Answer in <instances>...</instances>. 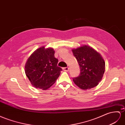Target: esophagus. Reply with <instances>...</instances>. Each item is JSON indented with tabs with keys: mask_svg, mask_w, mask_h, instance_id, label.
Here are the masks:
<instances>
[{
	"mask_svg": "<svg viewBox=\"0 0 125 125\" xmlns=\"http://www.w3.org/2000/svg\"><path fill=\"white\" fill-rule=\"evenodd\" d=\"M63 70L64 71L68 72V71H69V68H68V67H66V68H63Z\"/></svg>",
	"mask_w": 125,
	"mask_h": 125,
	"instance_id": "esophagus-1",
	"label": "esophagus"
}]
</instances>
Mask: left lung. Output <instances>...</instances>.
<instances>
[{"label":"left lung","instance_id":"8db88e82","mask_svg":"<svg viewBox=\"0 0 125 125\" xmlns=\"http://www.w3.org/2000/svg\"><path fill=\"white\" fill-rule=\"evenodd\" d=\"M80 68V74L73 79L74 83L82 90L98 85L103 77L105 62L101 54L93 48L83 45L72 50Z\"/></svg>","mask_w":125,"mask_h":125}]
</instances>
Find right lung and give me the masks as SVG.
<instances>
[{"instance_id": "add662e5", "label": "right lung", "mask_w": 125, "mask_h": 125, "mask_svg": "<svg viewBox=\"0 0 125 125\" xmlns=\"http://www.w3.org/2000/svg\"><path fill=\"white\" fill-rule=\"evenodd\" d=\"M52 47H41L28 57L25 72L31 85L36 88L47 90L59 78L62 69L57 65L58 60L54 56Z\"/></svg>"}]
</instances>
